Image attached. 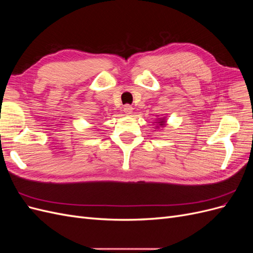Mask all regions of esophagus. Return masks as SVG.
Listing matches in <instances>:
<instances>
[{
	"label": "esophagus",
	"instance_id": "34e87169",
	"mask_svg": "<svg viewBox=\"0 0 253 253\" xmlns=\"http://www.w3.org/2000/svg\"><path fill=\"white\" fill-rule=\"evenodd\" d=\"M124 111L126 114H132L133 113V108L129 104H126L124 106Z\"/></svg>",
	"mask_w": 253,
	"mask_h": 253
}]
</instances>
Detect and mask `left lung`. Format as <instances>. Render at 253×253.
<instances>
[{
	"instance_id": "1",
	"label": "left lung",
	"mask_w": 253,
	"mask_h": 253,
	"mask_svg": "<svg viewBox=\"0 0 253 253\" xmlns=\"http://www.w3.org/2000/svg\"><path fill=\"white\" fill-rule=\"evenodd\" d=\"M166 117H163V118H157L155 120L154 124H156V128H159V127H164L166 126Z\"/></svg>"
}]
</instances>
